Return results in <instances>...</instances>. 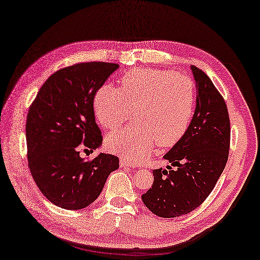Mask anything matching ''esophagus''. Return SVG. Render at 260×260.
<instances>
[{
	"instance_id": "34e87169",
	"label": "esophagus",
	"mask_w": 260,
	"mask_h": 260,
	"mask_svg": "<svg viewBox=\"0 0 260 260\" xmlns=\"http://www.w3.org/2000/svg\"><path fill=\"white\" fill-rule=\"evenodd\" d=\"M119 166L123 167V169H126V167H133V165H131L130 161L125 158H121V160H119Z\"/></svg>"
}]
</instances>
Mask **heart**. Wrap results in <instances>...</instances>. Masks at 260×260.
<instances>
[{"label": "heart", "instance_id": "heart-1", "mask_svg": "<svg viewBox=\"0 0 260 260\" xmlns=\"http://www.w3.org/2000/svg\"><path fill=\"white\" fill-rule=\"evenodd\" d=\"M194 105L195 90L188 78L151 67L127 71L119 80V89L103 85L94 98L102 126L114 129L131 116L137 121L106 137L111 151L129 158L145 157L154 144L174 145L189 125Z\"/></svg>", "mask_w": 260, "mask_h": 260}]
</instances>
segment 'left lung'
Segmentation results:
<instances>
[{
	"mask_svg": "<svg viewBox=\"0 0 260 260\" xmlns=\"http://www.w3.org/2000/svg\"><path fill=\"white\" fill-rule=\"evenodd\" d=\"M197 86V106L186 133L164 155L166 170L153 171V185L142 195L159 217H178L201 205L221 177L230 145L225 102L205 72L190 66Z\"/></svg>",
	"mask_w": 260,
	"mask_h": 260,
	"instance_id": "1",
	"label": "left lung"
}]
</instances>
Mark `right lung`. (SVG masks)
<instances>
[{"instance_id": "1", "label": "right lung", "mask_w": 260, "mask_h": 260, "mask_svg": "<svg viewBox=\"0 0 260 260\" xmlns=\"http://www.w3.org/2000/svg\"><path fill=\"white\" fill-rule=\"evenodd\" d=\"M119 67L110 62H82L59 70L44 82L26 117L27 161L32 178L50 202L79 210L99 198L118 158L100 152L93 160L80 157V149L93 152L102 145L94 115V96Z\"/></svg>"}]
</instances>
